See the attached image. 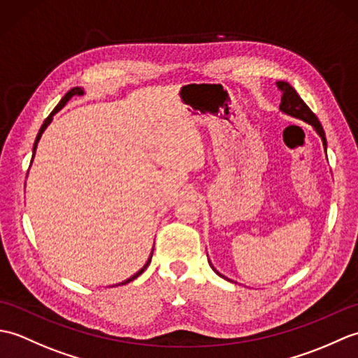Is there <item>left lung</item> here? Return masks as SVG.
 I'll return each mask as SVG.
<instances>
[{
	"label": "left lung",
	"instance_id": "left-lung-1",
	"mask_svg": "<svg viewBox=\"0 0 358 358\" xmlns=\"http://www.w3.org/2000/svg\"><path fill=\"white\" fill-rule=\"evenodd\" d=\"M277 87L281 92V103H280V109L286 112L287 115H292L295 118H300L303 121H306L308 124L314 126L315 131L318 132V135L322 136L323 140V144L326 148V138H324V132H323V127L320 124V121H318V118L315 117V113L310 110L306 103L301 100L300 95L295 92V89L289 85V83H285V81H278L277 83ZM214 269V268H212ZM215 271V269H214ZM217 272V271H215ZM218 273V272H217ZM220 275V273H218Z\"/></svg>",
	"mask_w": 358,
	"mask_h": 358
}]
</instances>
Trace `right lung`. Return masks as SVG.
Listing matches in <instances>:
<instances>
[{
	"instance_id": "1",
	"label": "right lung",
	"mask_w": 358,
	"mask_h": 358,
	"mask_svg": "<svg viewBox=\"0 0 358 358\" xmlns=\"http://www.w3.org/2000/svg\"><path fill=\"white\" fill-rule=\"evenodd\" d=\"M81 94H83V90H81L80 87H73V89H71V90H69V92H67V94H66V95H64V96L62 98V101H59V103H58V106H57V108L52 110V113H50V115H49L48 118H45V120H44V123H43V126H41V129H40V132H38V135H36V140H35V144H34V154H35L36 144H38V141H40V138H41V134L44 132V129H45V127H48V124H49V123H50V121H52V117H53V113H57V112H58L59 109H62V108H63V106H64V104H66L67 101H69L72 96H75V95H81ZM149 263H150V258H149V262H148L146 264H144V266H143V269H141V271H138V272H136L134 277H131V278H127L126 281H123V283H121V285H126V283H129V281H132V280H135V278H136V277H138V275H141V273L144 272V269H146V268H148V266H149Z\"/></svg>"
}]
</instances>
